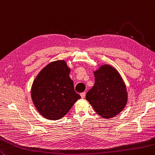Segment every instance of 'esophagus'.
<instances>
[{
  "label": "esophagus",
  "instance_id": "obj_1",
  "mask_svg": "<svg viewBox=\"0 0 155 155\" xmlns=\"http://www.w3.org/2000/svg\"><path fill=\"white\" fill-rule=\"evenodd\" d=\"M80 95H81L82 98H84V97H85V93H84V92L81 93L80 94Z\"/></svg>",
  "mask_w": 155,
  "mask_h": 155
}]
</instances>
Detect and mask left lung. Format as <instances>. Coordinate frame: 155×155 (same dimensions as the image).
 I'll use <instances>...</instances> for the list:
<instances>
[{"mask_svg": "<svg viewBox=\"0 0 155 155\" xmlns=\"http://www.w3.org/2000/svg\"><path fill=\"white\" fill-rule=\"evenodd\" d=\"M95 84L87 93L86 99L104 118H111L125 107L128 95L118 72L110 65H103L94 72Z\"/></svg>", "mask_w": 155, "mask_h": 155, "instance_id": "1", "label": "left lung"}]
</instances>
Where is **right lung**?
Segmentation results:
<instances>
[{
  "instance_id": "1",
  "label": "right lung",
  "mask_w": 155,
  "mask_h": 155,
  "mask_svg": "<svg viewBox=\"0 0 155 155\" xmlns=\"http://www.w3.org/2000/svg\"><path fill=\"white\" fill-rule=\"evenodd\" d=\"M71 70L64 60L50 63L33 81L31 94L33 104L42 116L57 120L68 113L80 95L69 77Z\"/></svg>"
}]
</instances>
